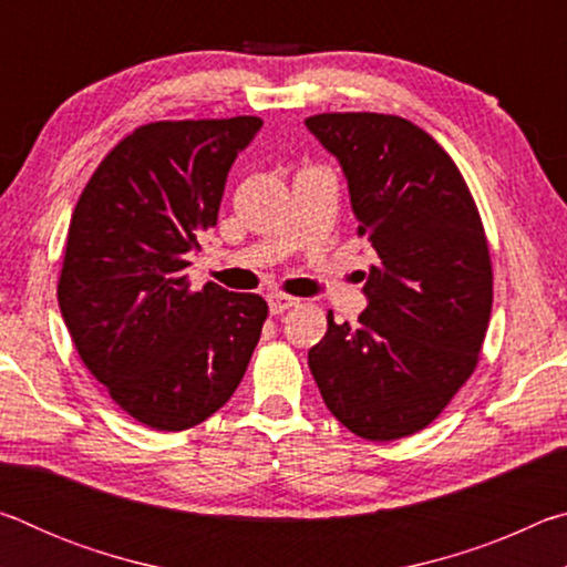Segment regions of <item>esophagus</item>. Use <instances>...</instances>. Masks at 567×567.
Returning a JSON list of instances; mask_svg holds the SVG:
<instances>
[{"mask_svg": "<svg viewBox=\"0 0 567 567\" xmlns=\"http://www.w3.org/2000/svg\"><path fill=\"white\" fill-rule=\"evenodd\" d=\"M267 305H270L272 315H280V312L290 310V307L300 305V300H297V297H292V295H285V292H272V295H267Z\"/></svg>", "mask_w": 567, "mask_h": 567, "instance_id": "1", "label": "esophagus"}]
</instances>
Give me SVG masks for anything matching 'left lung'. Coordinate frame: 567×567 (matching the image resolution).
<instances>
[{
  "label": "left lung",
  "instance_id": "obj_1",
  "mask_svg": "<svg viewBox=\"0 0 567 567\" xmlns=\"http://www.w3.org/2000/svg\"><path fill=\"white\" fill-rule=\"evenodd\" d=\"M307 130L340 159L358 235L378 252L358 324L307 352L344 427L390 443L427 427L473 375L493 310L483 219L453 157L395 114L322 112Z\"/></svg>",
  "mask_w": 567,
  "mask_h": 567
}]
</instances>
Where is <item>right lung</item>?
Listing matches in <instances>:
<instances>
[{
  "mask_svg": "<svg viewBox=\"0 0 567 567\" xmlns=\"http://www.w3.org/2000/svg\"><path fill=\"white\" fill-rule=\"evenodd\" d=\"M260 127V117L142 124L76 199L56 282L62 318L114 405L152 430L179 433L223 408L270 312L260 295L192 290L185 275Z\"/></svg>",
  "mask_w": 567,
  "mask_h": 567,
  "instance_id": "obj_1",
  "label": "right lung"
}]
</instances>
